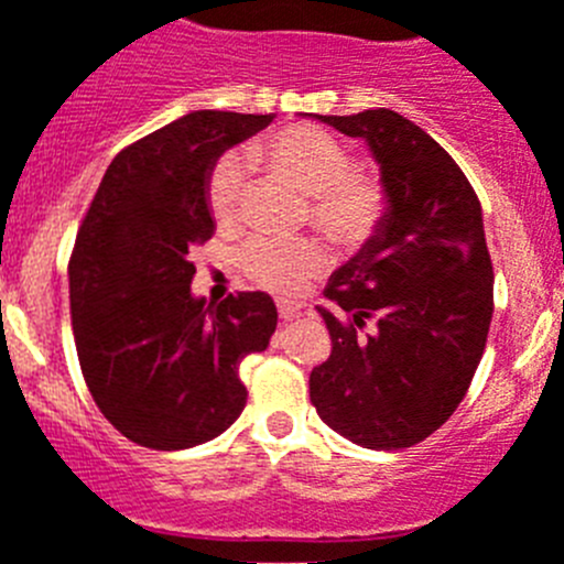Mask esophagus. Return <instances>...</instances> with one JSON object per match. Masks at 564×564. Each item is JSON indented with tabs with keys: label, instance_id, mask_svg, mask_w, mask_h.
<instances>
[{
	"label": "esophagus",
	"instance_id": "obj_1",
	"mask_svg": "<svg viewBox=\"0 0 564 564\" xmlns=\"http://www.w3.org/2000/svg\"><path fill=\"white\" fill-rule=\"evenodd\" d=\"M300 312H303L300 303H292V300H278V314H281V319H294Z\"/></svg>",
	"mask_w": 564,
	"mask_h": 564
}]
</instances>
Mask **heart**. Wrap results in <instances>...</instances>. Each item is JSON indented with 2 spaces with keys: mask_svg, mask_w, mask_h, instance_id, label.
<instances>
[{
  "mask_svg": "<svg viewBox=\"0 0 564 564\" xmlns=\"http://www.w3.org/2000/svg\"><path fill=\"white\" fill-rule=\"evenodd\" d=\"M250 161L308 194L312 223L341 247H359L378 230L387 210L381 183L354 170V152L334 133L314 124H292L250 147ZM245 170L228 155L208 177V208L223 228L239 217ZM239 264L258 286L294 294L325 267L323 247L314 239H250Z\"/></svg>",
  "mask_w": 564,
  "mask_h": 564,
  "instance_id": "b5f03b06",
  "label": "heart"
}]
</instances>
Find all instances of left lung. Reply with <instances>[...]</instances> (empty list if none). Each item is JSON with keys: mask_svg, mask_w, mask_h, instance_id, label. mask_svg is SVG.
I'll return each mask as SVG.
<instances>
[{"mask_svg": "<svg viewBox=\"0 0 564 564\" xmlns=\"http://www.w3.org/2000/svg\"><path fill=\"white\" fill-rule=\"evenodd\" d=\"M365 139L387 210L330 275L317 306L330 356L308 387L325 425L361 448H412L467 394L492 319V261L481 203L425 130L389 108L306 113Z\"/></svg>", "mask_w": 564, "mask_h": 564, "instance_id": "obj_1", "label": "left lung"}]
</instances>
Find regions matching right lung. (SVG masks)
I'll use <instances>...</instances> for the list:
<instances>
[{
	"label": "right lung",
	"mask_w": 564,
	"mask_h": 564,
	"mask_svg": "<svg viewBox=\"0 0 564 564\" xmlns=\"http://www.w3.org/2000/svg\"><path fill=\"white\" fill-rule=\"evenodd\" d=\"M272 113L192 110L110 161L77 230L68 303L94 403L119 434L152 451L214 440L247 403L245 356L275 334L270 294L223 303L192 294L188 252L217 230L208 177L219 155Z\"/></svg>",
	"instance_id": "obj_1"
}]
</instances>
